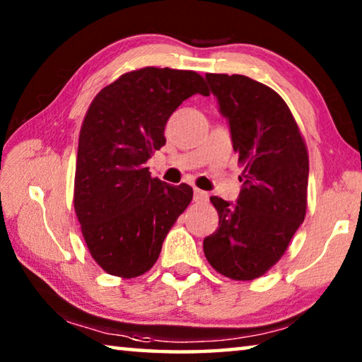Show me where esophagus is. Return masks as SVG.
I'll return each instance as SVG.
<instances>
[{
    "label": "esophagus",
    "instance_id": "obj_1",
    "mask_svg": "<svg viewBox=\"0 0 362 362\" xmlns=\"http://www.w3.org/2000/svg\"><path fill=\"white\" fill-rule=\"evenodd\" d=\"M207 198H209V196H207L206 192H203V189L194 188V192H193V201H194V203H206Z\"/></svg>",
    "mask_w": 362,
    "mask_h": 362
}]
</instances>
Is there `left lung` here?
I'll return each instance as SVG.
<instances>
[{"label": "left lung", "mask_w": 362, "mask_h": 362, "mask_svg": "<svg viewBox=\"0 0 362 362\" xmlns=\"http://www.w3.org/2000/svg\"><path fill=\"white\" fill-rule=\"evenodd\" d=\"M220 113L240 155L243 188L236 204L218 196V228L204 238V255L223 276L252 281L289 247L306 214L308 151L287 103L244 75L207 73Z\"/></svg>", "instance_id": "left-lung-1"}]
</instances>
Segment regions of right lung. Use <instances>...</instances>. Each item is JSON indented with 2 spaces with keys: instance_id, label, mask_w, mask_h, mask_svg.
Wrapping results in <instances>:
<instances>
[{
  "instance_id": "obj_1",
  "label": "right lung",
  "mask_w": 362,
  "mask_h": 362,
  "mask_svg": "<svg viewBox=\"0 0 362 362\" xmlns=\"http://www.w3.org/2000/svg\"><path fill=\"white\" fill-rule=\"evenodd\" d=\"M209 95L196 71L156 69L121 75L94 97L78 142L73 204L90 255L124 279L148 272L193 188L153 179L145 163L166 144L164 127L183 100Z\"/></svg>"
}]
</instances>
